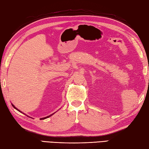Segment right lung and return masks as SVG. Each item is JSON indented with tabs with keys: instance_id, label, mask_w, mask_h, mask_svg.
<instances>
[{
	"instance_id": "1",
	"label": "right lung",
	"mask_w": 149,
	"mask_h": 149,
	"mask_svg": "<svg viewBox=\"0 0 149 149\" xmlns=\"http://www.w3.org/2000/svg\"><path fill=\"white\" fill-rule=\"evenodd\" d=\"M12 106H13V107H14V109H16V110H18V111H19V112H20V110H18V109H17V108H16V107H14V105H13V104H12ZM52 116V115H50V116ZM49 116H48V117H46V118H42V119H46V118H48V117H49Z\"/></svg>"
}]
</instances>
